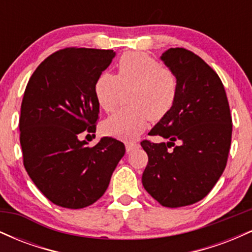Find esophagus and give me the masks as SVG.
I'll use <instances>...</instances> for the list:
<instances>
[{
    "mask_svg": "<svg viewBox=\"0 0 252 252\" xmlns=\"http://www.w3.org/2000/svg\"><path fill=\"white\" fill-rule=\"evenodd\" d=\"M137 147H138V144L136 142H126V152H128V153L132 152V150L137 148Z\"/></svg>",
    "mask_w": 252,
    "mask_h": 252,
    "instance_id": "esophagus-1",
    "label": "esophagus"
}]
</instances>
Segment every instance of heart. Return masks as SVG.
<instances>
[{"label": "heart", "mask_w": 252, "mask_h": 252, "mask_svg": "<svg viewBox=\"0 0 252 252\" xmlns=\"http://www.w3.org/2000/svg\"><path fill=\"white\" fill-rule=\"evenodd\" d=\"M129 106L120 109L103 123L106 134L134 140L148 126L169 114L179 94L174 70L143 52L122 54L117 62V76L102 72L94 83V96L104 111L116 109L123 90H129Z\"/></svg>", "instance_id": "obj_1"}]
</instances>
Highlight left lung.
<instances>
[{
	"label": "left lung",
	"instance_id": "left-lung-1",
	"mask_svg": "<svg viewBox=\"0 0 252 252\" xmlns=\"http://www.w3.org/2000/svg\"><path fill=\"white\" fill-rule=\"evenodd\" d=\"M161 59L178 76L179 94L169 114L149 132L169 142H141L148 154L142 184L158 204L175 209L200 201L219 180L230 152L232 118L220 78L200 57L176 47Z\"/></svg>",
	"mask_w": 252,
	"mask_h": 252
}]
</instances>
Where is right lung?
<instances>
[{"mask_svg":"<svg viewBox=\"0 0 252 252\" xmlns=\"http://www.w3.org/2000/svg\"><path fill=\"white\" fill-rule=\"evenodd\" d=\"M114 57L112 50H59L37 66L26 86L19 121L24 166L58 206L77 210L96 202L126 153L109 136L94 147L79 140L83 132H96L94 83Z\"/></svg>","mask_w":252,"mask_h":252,"instance_id":"right-lung-1","label":"right lung"}]
</instances>
